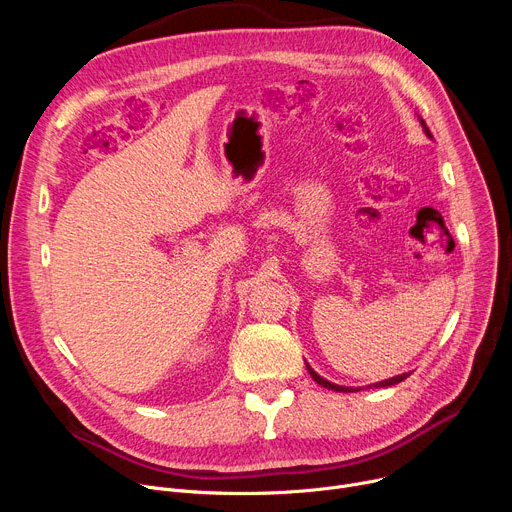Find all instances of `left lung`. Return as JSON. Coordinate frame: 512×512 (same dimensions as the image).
<instances>
[{"mask_svg": "<svg viewBox=\"0 0 512 512\" xmlns=\"http://www.w3.org/2000/svg\"><path fill=\"white\" fill-rule=\"evenodd\" d=\"M419 122H421V126H423V132L427 134L429 139H434L432 137V132H429V128H427V124L423 122V118H419ZM305 365H307V371L311 373V378L319 384V386H324V388H328V390H336V392H357V388H351V386H338V384H332V382H328L326 378H321V375H317L315 371H313V367L305 361ZM411 373H400V375H394V378H390V380H384V382H378V384H373V388H386V386H394V384H398V382H402V380H407ZM371 388V386H369Z\"/></svg>", "mask_w": 512, "mask_h": 512, "instance_id": "8db88e82", "label": "left lung"}]
</instances>
